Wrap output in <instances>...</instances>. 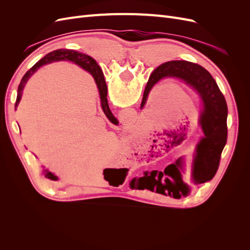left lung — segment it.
I'll list each match as a JSON object with an SVG mask.
<instances>
[{
	"label": "left lung",
	"mask_w": 250,
	"mask_h": 250,
	"mask_svg": "<svg viewBox=\"0 0 250 250\" xmlns=\"http://www.w3.org/2000/svg\"><path fill=\"white\" fill-rule=\"evenodd\" d=\"M168 77L179 78L193 87L201 98L203 105L199 124L204 135L195 150L191 175L185 174L176 162V164H172L165 169L164 173L167 178H162L165 190H168L170 196L172 193L173 198L179 199L188 195L192 185L207 183L215 176L222 150L228 140V105L215 79L204 67L190 62L173 60L157 66L151 73L141 107L145 105L148 94L154 84L163 78ZM164 173L161 172L162 175ZM158 177V181L162 183L161 176ZM145 187L151 190L150 184Z\"/></svg>",
	"instance_id": "1"
}]
</instances>
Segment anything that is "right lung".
Here are the masks:
<instances>
[{
    "mask_svg": "<svg viewBox=\"0 0 250 250\" xmlns=\"http://www.w3.org/2000/svg\"><path fill=\"white\" fill-rule=\"evenodd\" d=\"M59 60H67V62H72L74 63L78 64L81 66L82 69H84L88 73L93 75V77L96 81V84L98 86V89H99V94H100V99H101V106L102 109L105 113V116L107 117V119L110 121L111 123L117 124V119L112 116V113L109 109L108 106V102H107V85L106 82H105L103 73L100 69V66L98 65L96 62V60L92 58L90 56L83 54V53L74 51V50H66V49H59L55 50L53 52H50L49 54H47L43 58H42L39 62H36L31 69H30L25 75L24 77L21 78V83L18 88V96H17V102H16V108L18 107V105L21 101V93L22 89H24L27 81L29 78L32 76V75L40 69V67L46 63H51L53 62H59ZM44 176L48 177L49 179L52 180H57L58 177L55 176L52 172H49L48 170H43Z\"/></svg>",
    "mask_w": 250,
    "mask_h": 250,
    "instance_id": "1",
    "label": "right lung"
}]
</instances>
